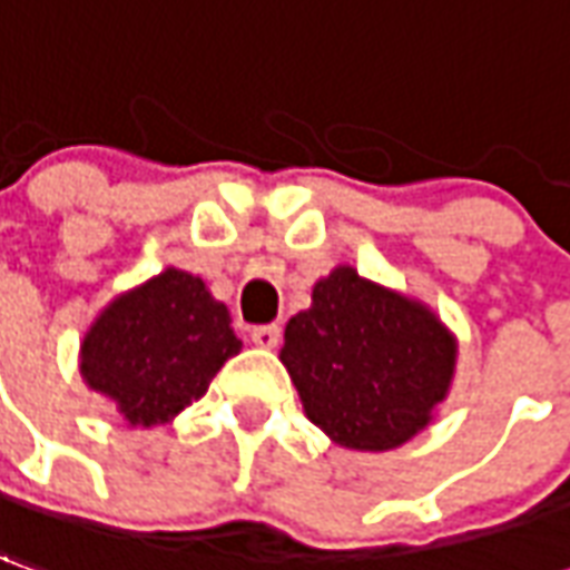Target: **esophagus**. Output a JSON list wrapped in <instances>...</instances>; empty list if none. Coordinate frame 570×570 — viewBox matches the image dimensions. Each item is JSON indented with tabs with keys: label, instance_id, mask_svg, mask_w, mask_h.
<instances>
[{
	"label": "esophagus",
	"instance_id": "esophagus-1",
	"mask_svg": "<svg viewBox=\"0 0 570 570\" xmlns=\"http://www.w3.org/2000/svg\"><path fill=\"white\" fill-rule=\"evenodd\" d=\"M278 325H257V328H250V341L257 344V347H263V351H273L278 344Z\"/></svg>",
	"mask_w": 570,
	"mask_h": 570
}]
</instances>
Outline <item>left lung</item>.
Returning a JSON list of instances; mask_svg holds the SVG:
<instances>
[{
	"instance_id": "8db88e82",
	"label": "left lung",
	"mask_w": 570,
	"mask_h": 570,
	"mask_svg": "<svg viewBox=\"0 0 570 570\" xmlns=\"http://www.w3.org/2000/svg\"><path fill=\"white\" fill-rule=\"evenodd\" d=\"M278 351L304 412L344 450L384 453L425 431L456 375L459 341L419 297L341 263L313 285Z\"/></svg>"
}]
</instances>
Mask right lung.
<instances>
[{"label": "right lung", "mask_w": 570, "mask_h": 570, "mask_svg": "<svg viewBox=\"0 0 570 570\" xmlns=\"http://www.w3.org/2000/svg\"><path fill=\"white\" fill-rule=\"evenodd\" d=\"M238 351L226 304L202 276L167 266L98 309L80 341V375L129 428H158L202 400Z\"/></svg>", "instance_id": "add662e5"}]
</instances>
